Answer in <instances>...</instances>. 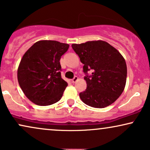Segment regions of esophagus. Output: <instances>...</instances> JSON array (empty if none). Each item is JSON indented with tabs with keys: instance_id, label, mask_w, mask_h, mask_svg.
Returning a JSON list of instances; mask_svg holds the SVG:
<instances>
[{
	"instance_id": "obj_1",
	"label": "esophagus",
	"mask_w": 150,
	"mask_h": 150,
	"mask_svg": "<svg viewBox=\"0 0 150 150\" xmlns=\"http://www.w3.org/2000/svg\"><path fill=\"white\" fill-rule=\"evenodd\" d=\"M78 79H79L78 76H76L74 77L73 79H71V82H72V83H75L76 81L78 80Z\"/></svg>"
}]
</instances>
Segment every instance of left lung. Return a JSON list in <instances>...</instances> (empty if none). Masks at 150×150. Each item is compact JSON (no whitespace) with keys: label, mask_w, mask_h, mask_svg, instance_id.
Wrapping results in <instances>:
<instances>
[{"label":"left lung","mask_w":150,"mask_h":150,"mask_svg":"<svg viewBox=\"0 0 150 150\" xmlns=\"http://www.w3.org/2000/svg\"><path fill=\"white\" fill-rule=\"evenodd\" d=\"M72 49L83 65L87 88L79 94L83 103L94 108H105L115 102L125 89L127 69L125 58L106 42L73 44ZM92 71L90 75L88 71Z\"/></svg>","instance_id":"1"}]
</instances>
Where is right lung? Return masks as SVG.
<instances>
[{
	"label": "right lung",
	"instance_id": "obj_1",
	"mask_svg": "<svg viewBox=\"0 0 150 150\" xmlns=\"http://www.w3.org/2000/svg\"><path fill=\"white\" fill-rule=\"evenodd\" d=\"M69 45L42 40L35 43L23 55L17 78L22 91L39 106H49L60 100L67 83L61 76V56Z\"/></svg>",
	"mask_w": 150,
	"mask_h": 150
}]
</instances>
